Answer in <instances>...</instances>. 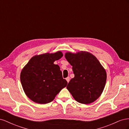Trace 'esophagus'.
Listing matches in <instances>:
<instances>
[{"mask_svg": "<svg viewBox=\"0 0 129 129\" xmlns=\"http://www.w3.org/2000/svg\"><path fill=\"white\" fill-rule=\"evenodd\" d=\"M66 80H67V82L68 83L69 82V81H70V77H67V78H66Z\"/></svg>", "mask_w": 129, "mask_h": 129, "instance_id": "esophagus-1", "label": "esophagus"}]
</instances>
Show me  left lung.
Wrapping results in <instances>:
<instances>
[{"label": "left lung", "instance_id": "8db88e82", "mask_svg": "<svg viewBox=\"0 0 129 129\" xmlns=\"http://www.w3.org/2000/svg\"><path fill=\"white\" fill-rule=\"evenodd\" d=\"M65 57L73 66L75 75L67 88L77 102L89 104L102 94L107 80V73L97 58L92 54L81 51L67 52Z\"/></svg>", "mask_w": 129, "mask_h": 129}]
</instances>
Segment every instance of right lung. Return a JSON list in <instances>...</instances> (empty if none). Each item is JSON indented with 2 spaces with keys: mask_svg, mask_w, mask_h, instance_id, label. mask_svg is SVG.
<instances>
[{
  "mask_svg": "<svg viewBox=\"0 0 129 129\" xmlns=\"http://www.w3.org/2000/svg\"><path fill=\"white\" fill-rule=\"evenodd\" d=\"M63 54L60 51L35 55L20 74L22 87L27 96L39 104L51 102L67 84L57 64H54Z\"/></svg>",
  "mask_w": 129,
  "mask_h": 129,
  "instance_id": "right-lung-1",
  "label": "right lung"
}]
</instances>
